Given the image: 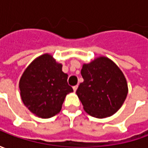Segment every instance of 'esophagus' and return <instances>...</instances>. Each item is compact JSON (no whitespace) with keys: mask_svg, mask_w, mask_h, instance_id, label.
<instances>
[{"mask_svg":"<svg viewBox=\"0 0 148 148\" xmlns=\"http://www.w3.org/2000/svg\"><path fill=\"white\" fill-rule=\"evenodd\" d=\"M72 88H73V90H74V91H76V90H77V88H78V86H73V87H72Z\"/></svg>","mask_w":148,"mask_h":148,"instance_id":"obj_1","label":"esophagus"}]
</instances>
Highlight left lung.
<instances>
[{"label":"left lung","instance_id":"obj_1","mask_svg":"<svg viewBox=\"0 0 148 148\" xmlns=\"http://www.w3.org/2000/svg\"><path fill=\"white\" fill-rule=\"evenodd\" d=\"M81 73L84 82L77 95L85 111L98 119L115 114L128 95L127 81L119 66L108 58L99 57L84 64Z\"/></svg>","mask_w":148,"mask_h":148}]
</instances>
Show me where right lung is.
Instances as JSON below:
<instances>
[{"instance_id":"1","label":"right lung","mask_w":148,"mask_h":148,"mask_svg":"<svg viewBox=\"0 0 148 148\" xmlns=\"http://www.w3.org/2000/svg\"><path fill=\"white\" fill-rule=\"evenodd\" d=\"M62 67L52 55L43 54L32 62L20 78L22 101L36 116L49 119L58 114L66 95L73 91Z\"/></svg>"}]
</instances>
